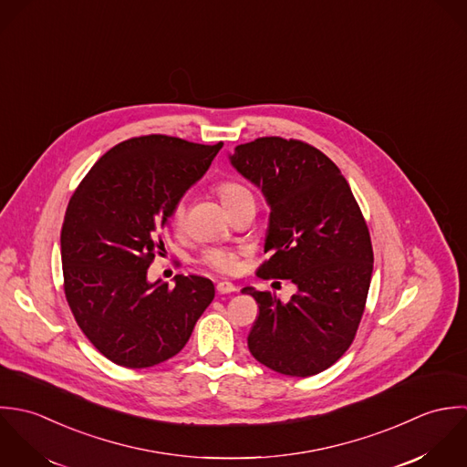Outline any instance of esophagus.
Segmentation results:
<instances>
[{"label":"esophagus","instance_id":"34e87169","mask_svg":"<svg viewBox=\"0 0 467 467\" xmlns=\"http://www.w3.org/2000/svg\"><path fill=\"white\" fill-rule=\"evenodd\" d=\"M216 290L218 294H231V292H236V286L231 281H220L216 283Z\"/></svg>","mask_w":467,"mask_h":467}]
</instances>
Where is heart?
<instances>
[{"label":"heart","instance_id":"1","mask_svg":"<svg viewBox=\"0 0 467 467\" xmlns=\"http://www.w3.org/2000/svg\"><path fill=\"white\" fill-rule=\"evenodd\" d=\"M216 192L222 200V203L225 205V209L231 213L245 203H254V194L253 191L247 186H244L242 182H236V181H223L216 186ZM184 216V205L182 203H177L173 207V213H171V218L175 223H179ZM202 262L218 271V273H233L236 269V262H238V256L236 253L229 251V249H207L203 251L202 254Z\"/></svg>","mask_w":467,"mask_h":467}]
</instances>
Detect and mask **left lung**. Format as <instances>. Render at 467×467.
Returning <instances> with one entry per match:
<instances>
[{"mask_svg": "<svg viewBox=\"0 0 467 467\" xmlns=\"http://www.w3.org/2000/svg\"><path fill=\"white\" fill-rule=\"evenodd\" d=\"M233 168L269 207L260 278L290 280L288 301L245 286L260 314L247 345L275 372L308 377L352 345L370 288L373 251L363 213L339 168L301 140L262 137L234 148Z\"/></svg>", "mask_w": 467, "mask_h": 467, "instance_id": "8db88e82", "label": "left lung"}]
</instances>
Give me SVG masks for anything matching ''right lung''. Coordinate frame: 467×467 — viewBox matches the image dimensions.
Returning <instances> with one entry per match:
<instances>
[{
	"label": "right lung",
	"instance_id": "right-lung-1",
	"mask_svg": "<svg viewBox=\"0 0 467 467\" xmlns=\"http://www.w3.org/2000/svg\"><path fill=\"white\" fill-rule=\"evenodd\" d=\"M223 144L146 135L106 151L72 194L61 262L70 310L95 348L124 368L177 356L214 297L213 281H148L157 234Z\"/></svg>",
	"mask_w": 467,
	"mask_h": 467
}]
</instances>
